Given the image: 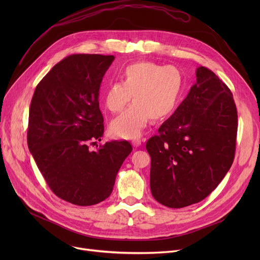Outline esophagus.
Segmentation results:
<instances>
[{
    "mask_svg": "<svg viewBox=\"0 0 260 260\" xmlns=\"http://www.w3.org/2000/svg\"><path fill=\"white\" fill-rule=\"evenodd\" d=\"M132 143H133V145H134V146L138 147V146H140V145H141V140H140V139H136V140H134Z\"/></svg>",
    "mask_w": 260,
    "mask_h": 260,
    "instance_id": "1",
    "label": "esophagus"
}]
</instances>
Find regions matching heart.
Segmentation results:
<instances>
[{
  "label": "heart",
  "mask_w": 260,
  "mask_h": 260,
  "mask_svg": "<svg viewBox=\"0 0 260 260\" xmlns=\"http://www.w3.org/2000/svg\"><path fill=\"white\" fill-rule=\"evenodd\" d=\"M183 77L175 66L152 62L134 63L125 67L123 81H114L105 90L104 102L109 112L120 113L132 100L134 104L111 123L117 138H139L149 119L168 118L178 104Z\"/></svg>",
  "instance_id": "1"
}]
</instances>
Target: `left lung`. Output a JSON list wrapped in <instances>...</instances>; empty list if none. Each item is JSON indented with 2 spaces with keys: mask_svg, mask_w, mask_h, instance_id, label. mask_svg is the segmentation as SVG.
Returning <instances> with one entry per match:
<instances>
[{
  "mask_svg": "<svg viewBox=\"0 0 260 260\" xmlns=\"http://www.w3.org/2000/svg\"><path fill=\"white\" fill-rule=\"evenodd\" d=\"M237 126L230 88L207 67H198L185 99L146 142L153 197L180 209L209 196L233 163Z\"/></svg>",
  "mask_w": 260,
  "mask_h": 260,
  "instance_id": "8db88e82",
  "label": "left lung"
}]
</instances>
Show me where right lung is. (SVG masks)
<instances>
[{"label":"right lung","instance_id":"right-lung-1","mask_svg":"<svg viewBox=\"0 0 260 260\" xmlns=\"http://www.w3.org/2000/svg\"><path fill=\"white\" fill-rule=\"evenodd\" d=\"M114 56L72 54L37 85L29 108L27 143L52 192L76 206L97 204L112 194L118 171L133 147L101 141L99 89ZM98 146V145H97Z\"/></svg>","mask_w":260,"mask_h":260}]
</instances>
